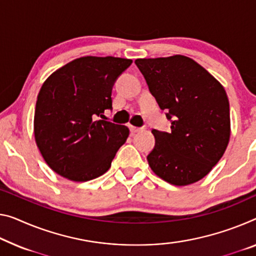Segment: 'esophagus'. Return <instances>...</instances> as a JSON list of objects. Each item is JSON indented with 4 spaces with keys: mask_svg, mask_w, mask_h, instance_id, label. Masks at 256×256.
Segmentation results:
<instances>
[{
    "mask_svg": "<svg viewBox=\"0 0 256 256\" xmlns=\"http://www.w3.org/2000/svg\"><path fill=\"white\" fill-rule=\"evenodd\" d=\"M129 128H130V132H142L144 129L143 127L138 128V127H134V126H129Z\"/></svg>",
    "mask_w": 256,
    "mask_h": 256,
    "instance_id": "34e87169",
    "label": "esophagus"
}]
</instances>
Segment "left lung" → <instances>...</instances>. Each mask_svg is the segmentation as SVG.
<instances>
[{"mask_svg":"<svg viewBox=\"0 0 256 256\" xmlns=\"http://www.w3.org/2000/svg\"><path fill=\"white\" fill-rule=\"evenodd\" d=\"M135 64L161 110L170 132L153 129L148 156L153 172L174 186L198 182L222 158L230 138L229 100L222 84L191 58H143Z\"/></svg>","mask_w":256,"mask_h":256,"instance_id":"1","label":"left lung"}]
</instances>
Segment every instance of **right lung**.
Returning <instances> with one entry per match:
<instances>
[{
    "label": "right lung",
    "instance_id": "1",
    "mask_svg": "<svg viewBox=\"0 0 256 256\" xmlns=\"http://www.w3.org/2000/svg\"><path fill=\"white\" fill-rule=\"evenodd\" d=\"M132 60L87 56L70 62L42 84L34 113V136L48 166L76 182L103 175L129 135L104 119L112 88Z\"/></svg>",
    "mask_w": 256,
    "mask_h": 256
}]
</instances>
